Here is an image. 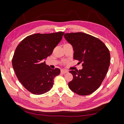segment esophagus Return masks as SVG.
I'll list each match as a JSON object with an SVG mask.
<instances>
[{
  "mask_svg": "<svg viewBox=\"0 0 124 124\" xmlns=\"http://www.w3.org/2000/svg\"><path fill=\"white\" fill-rule=\"evenodd\" d=\"M61 73H62V74H66V73H68V71H67L66 70H61Z\"/></svg>",
  "mask_w": 124,
  "mask_h": 124,
  "instance_id": "obj_1",
  "label": "esophagus"
}]
</instances>
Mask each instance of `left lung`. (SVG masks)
<instances>
[{
	"instance_id": "obj_1",
	"label": "left lung",
	"mask_w": 124,
	"mask_h": 124,
	"mask_svg": "<svg viewBox=\"0 0 124 124\" xmlns=\"http://www.w3.org/2000/svg\"><path fill=\"white\" fill-rule=\"evenodd\" d=\"M66 40L72 45L74 59L82 63L83 69L70 70L73 78L70 89L79 95H89L101 85L110 65V52L103 42L82 32L66 33Z\"/></svg>"
}]
</instances>
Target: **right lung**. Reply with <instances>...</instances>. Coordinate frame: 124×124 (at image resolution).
I'll return each mask as SVG.
<instances>
[{
  "label": "right lung",
  "mask_w": 124,
  "mask_h": 124,
  "mask_svg": "<svg viewBox=\"0 0 124 124\" xmlns=\"http://www.w3.org/2000/svg\"><path fill=\"white\" fill-rule=\"evenodd\" d=\"M63 32L32 34L17 45L12 60L17 78L22 85L34 95H41L51 90L59 68L51 69L44 59L51 55L61 40Z\"/></svg>",
  "instance_id": "obj_1"
}]
</instances>
